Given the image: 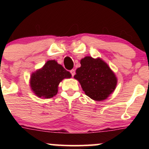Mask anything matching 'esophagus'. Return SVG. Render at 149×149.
I'll list each match as a JSON object with an SVG mask.
<instances>
[{"label":"esophagus","mask_w":149,"mask_h":149,"mask_svg":"<svg viewBox=\"0 0 149 149\" xmlns=\"http://www.w3.org/2000/svg\"><path fill=\"white\" fill-rule=\"evenodd\" d=\"M70 72H71V75H72V76H74L75 73H76V71H75V70H74V69L71 70V71H70Z\"/></svg>","instance_id":"34e87169"}]
</instances>
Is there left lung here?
Segmentation results:
<instances>
[{
    "mask_svg": "<svg viewBox=\"0 0 149 149\" xmlns=\"http://www.w3.org/2000/svg\"><path fill=\"white\" fill-rule=\"evenodd\" d=\"M74 78L81 85L85 95L92 100L104 101L115 90L118 79L109 65L100 57L87 56L80 60Z\"/></svg>",
    "mask_w": 149,
    "mask_h": 149,
    "instance_id": "obj_1",
    "label": "left lung"
}]
</instances>
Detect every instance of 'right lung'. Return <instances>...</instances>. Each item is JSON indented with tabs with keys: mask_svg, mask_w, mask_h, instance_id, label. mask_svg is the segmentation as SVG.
Here are the masks:
<instances>
[{
	"mask_svg": "<svg viewBox=\"0 0 149 149\" xmlns=\"http://www.w3.org/2000/svg\"><path fill=\"white\" fill-rule=\"evenodd\" d=\"M71 78L69 71L55 60H49L40 69L31 73L30 87L37 97L49 99L55 96L59 83L64 78Z\"/></svg>",
	"mask_w": 149,
	"mask_h": 149,
	"instance_id": "right-lung-1",
	"label": "right lung"
}]
</instances>
